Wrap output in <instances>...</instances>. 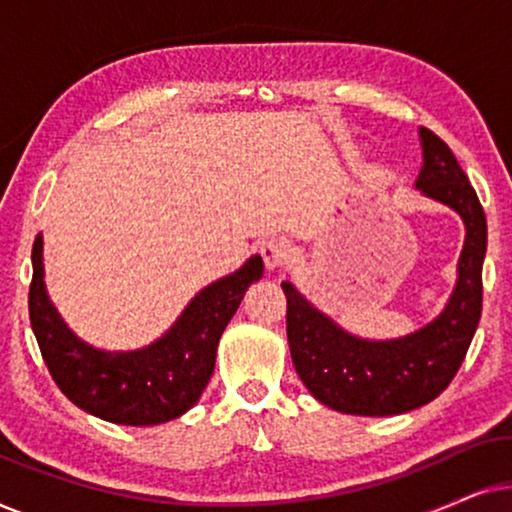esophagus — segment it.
<instances>
[{
	"label": "esophagus",
	"instance_id": "obj_1",
	"mask_svg": "<svg viewBox=\"0 0 512 512\" xmlns=\"http://www.w3.org/2000/svg\"><path fill=\"white\" fill-rule=\"evenodd\" d=\"M261 256L270 270L282 268V265L289 263L291 258V242L286 240V237H270V240L263 244Z\"/></svg>",
	"mask_w": 512,
	"mask_h": 512
}]
</instances>
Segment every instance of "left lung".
<instances>
[{
  "mask_svg": "<svg viewBox=\"0 0 512 512\" xmlns=\"http://www.w3.org/2000/svg\"><path fill=\"white\" fill-rule=\"evenodd\" d=\"M419 137L424 165L417 188L445 202L466 223L459 282L443 314L405 338L368 342L340 331L289 282L282 284L296 373L317 401L347 415L387 417L431 403L457 375L480 321L485 209L450 146L429 128H419Z\"/></svg>",
  "mask_w": 512,
  "mask_h": 512,
  "instance_id": "obj_1",
  "label": "left lung"
}]
</instances>
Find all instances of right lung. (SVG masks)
<instances>
[{
  "instance_id": "right-lung-1",
  "label": "right lung",
  "mask_w": 512,
  "mask_h": 512,
  "mask_svg": "<svg viewBox=\"0 0 512 512\" xmlns=\"http://www.w3.org/2000/svg\"><path fill=\"white\" fill-rule=\"evenodd\" d=\"M261 275L263 258L251 256L233 275L202 289L163 338L139 352L111 354L76 340L48 303L37 237L27 300L30 324L48 373L74 405L114 424H163L198 403L212 377L223 328Z\"/></svg>"
}]
</instances>
